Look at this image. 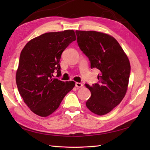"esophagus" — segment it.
Returning <instances> with one entry per match:
<instances>
[{"mask_svg":"<svg viewBox=\"0 0 150 150\" xmlns=\"http://www.w3.org/2000/svg\"><path fill=\"white\" fill-rule=\"evenodd\" d=\"M75 86L77 87V88H81V87L83 86V84H82V83H80V82H76Z\"/></svg>","mask_w":150,"mask_h":150,"instance_id":"obj_1","label":"esophagus"}]
</instances>
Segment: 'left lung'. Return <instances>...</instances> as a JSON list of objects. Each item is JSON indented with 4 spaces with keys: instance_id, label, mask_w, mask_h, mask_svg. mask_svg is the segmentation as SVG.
<instances>
[{
    "instance_id": "1",
    "label": "left lung",
    "mask_w": 150,
    "mask_h": 150,
    "mask_svg": "<svg viewBox=\"0 0 150 150\" xmlns=\"http://www.w3.org/2000/svg\"><path fill=\"white\" fill-rule=\"evenodd\" d=\"M81 50L88 57L91 68L100 71L98 82L85 86L91 91L86 103L91 112L103 115L119 105L128 89L130 64L117 40L109 35L95 31H75Z\"/></svg>"
}]
</instances>
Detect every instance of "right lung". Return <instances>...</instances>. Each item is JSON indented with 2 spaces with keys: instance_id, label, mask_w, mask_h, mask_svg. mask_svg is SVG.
Listing matches in <instances>:
<instances>
[{
  "instance_id": "add662e5",
  "label": "right lung",
  "mask_w": 150,
  "mask_h": 150,
  "mask_svg": "<svg viewBox=\"0 0 150 150\" xmlns=\"http://www.w3.org/2000/svg\"><path fill=\"white\" fill-rule=\"evenodd\" d=\"M75 40L73 30L50 32L34 38L22 49L16 82L24 102L37 115L53 113L75 86V82L60 81L53 78V73L61 75V55Z\"/></svg>"
}]
</instances>
